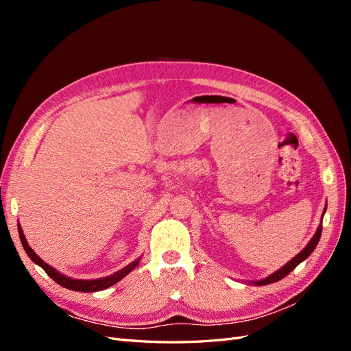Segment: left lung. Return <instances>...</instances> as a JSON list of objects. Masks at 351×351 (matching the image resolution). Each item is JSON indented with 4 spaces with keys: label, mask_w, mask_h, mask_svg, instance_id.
Masks as SVG:
<instances>
[{
    "label": "left lung",
    "mask_w": 351,
    "mask_h": 351,
    "mask_svg": "<svg viewBox=\"0 0 351 351\" xmlns=\"http://www.w3.org/2000/svg\"><path fill=\"white\" fill-rule=\"evenodd\" d=\"M321 234H322V226H319L317 227V231L315 232V236L312 237V240L309 241V244H307V246L297 254V256H294L289 263L287 265H284V267L281 268V269H278L277 272H274L272 275H269L268 278H265V280H261V281H258V282H254L256 285H267V284H271V282H275V281H278V280H281V278H284V277H287V275H289L297 265H299L300 262H303L307 256H309V254L315 250V247L317 246V243H319V239H321Z\"/></svg>",
    "instance_id": "1"
}]
</instances>
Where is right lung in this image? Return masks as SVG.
Segmentation results:
<instances>
[{"instance_id":"add662e5","label":"right lung","mask_w":351,"mask_h":351,"mask_svg":"<svg viewBox=\"0 0 351 351\" xmlns=\"http://www.w3.org/2000/svg\"><path fill=\"white\" fill-rule=\"evenodd\" d=\"M19 236H20V241H22V244H23V247H25V250H26V253H27V256L34 261L36 265H39V267L44 269L49 277L54 280L57 284H60L61 287H66V289H70V290H74V291H83V293H93V291H99V290H105V289H108V287H111V285H114L115 282H119L121 278H124L127 274H129L130 271H133L136 267H137V263H139V259H136L134 262H132V263H129L127 265L125 268H123L121 271H119V272H115V274H112V275H110V277H105V278H99V280H73V278H69V277H64V275H61L60 272H57L54 268L52 267H49L48 263H45L44 261H42L38 254L30 249V246L27 244V241H26V237H25V234H23V231H22V227L19 226Z\"/></svg>"}]
</instances>
